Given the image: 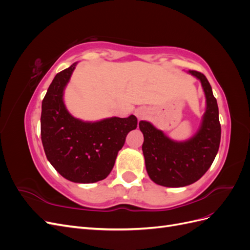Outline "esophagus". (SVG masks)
Here are the masks:
<instances>
[{
  "label": "esophagus",
  "instance_id": "esophagus-1",
  "mask_svg": "<svg viewBox=\"0 0 250 250\" xmlns=\"http://www.w3.org/2000/svg\"><path fill=\"white\" fill-rule=\"evenodd\" d=\"M150 115V110L147 107H139L137 110H135V116L139 120H143V119H146L147 117H149Z\"/></svg>",
  "mask_w": 250,
  "mask_h": 250
}]
</instances>
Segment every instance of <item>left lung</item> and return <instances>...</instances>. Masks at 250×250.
<instances>
[{
  "label": "left lung",
  "mask_w": 250,
  "mask_h": 250,
  "mask_svg": "<svg viewBox=\"0 0 250 250\" xmlns=\"http://www.w3.org/2000/svg\"><path fill=\"white\" fill-rule=\"evenodd\" d=\"M188 73L200 81L207 102L201 124L193 137L174 141L150 122L139 123L144 135L142 150L147 173L151 180L164 187H186L200 179L213 164L220 145L218 104L209 82L199 72Z\"/></svg>",
  "instance_id": "obj_1"
}]
</instances>
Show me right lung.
Here are the masks:
<instances>
[{
	"label": "right lung",
	"mask_w": 250,
	"mask_h": 250,
	"mask_svg": "<svg viewBox=\"0 0 250 250\" xmlns=\"http://www.w3.org/2000/svg\"><path fill=\"white\" fill-rule=\"evenodd\" d=\"M77 62L58 73L42 103L41 134L50 164L65 179L93 184L106 178L115 166L128 132L138 126V119L111 117L83 121L66 109L64 89Z\"/></svg>",
	"instance_id": "add662e5"
}]
</instances>
